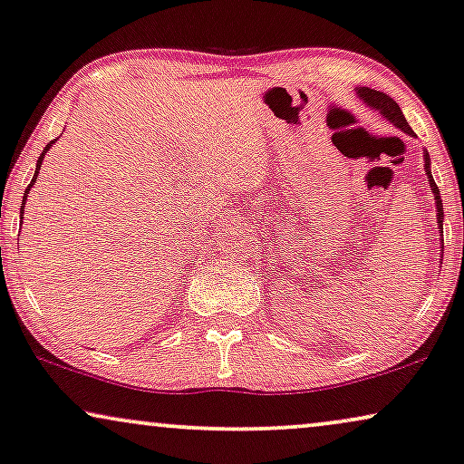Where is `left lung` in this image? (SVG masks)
Wrapping results in <instances>:
<instances>
[{"label": "left lung", "mask_w": 464, "mask_h": 464, "mask_svg": "<svg viewBox=\"0 0 464 464\" xmlns=\"http://www.w3.org/2000/svg\"><path fill=\"white\" fill-rule=\"evenodd\" d=\"M357 93H360V98H362L363 102L371 104L372 109L381 111V115H385V120H390L392 124H394L396 128H401V130H402V132H407V134H413L411 126H409V124H407V120H404V115H402L401 107H398V104H396L394 101H392V98L388 96V93L377 92V90H371V87H360V90H357ZM424 162H426L428 181H430V190H432V195H435L439 227L443 228V205H441V197H439V188H437L435 179H432V175H430V156L426 154V156H424Z\"/></svg>", "instance_id": "8db88e82"}]
</instances>
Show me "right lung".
I'll return each instance as SVG.
<instances>
[{
  "label": "right lung",
  "mask_w": 464,
  "mask_h": 464,
  "mask_svg": "<svg viewBox=\"0 0 464 464\" xmlns=\"http://www.w3.org/2000/svg\"><path fill=\"white\" fill-rule=\"evenodd\" d=\"M53 143H55V139H53L51 143H46V148L43 150V154H40V158H38V164H36V173H34L32 181H29V186L25 188V197L29 195V188H32V186H34V181H36V178H38V171H40V164H43V160H44V154H46V151L51 150V145H53ZM25 197H23V203H21V220H23V209H25Z\"/></svg>",
  "instance_id": "1"
}]
</instances>
